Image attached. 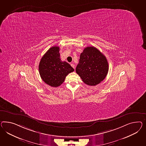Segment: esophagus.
<instances>
[{
    "mask_svg": "<svg viewBox=\"0 0 146 146\" xmlns=\"http://www.w3.org/2000/svg\"><path fill=\"white\" fill-rule=\"evenodd\" d=\"M71 65L72 67H73V68L75 69V65H74V64H72H72H71Z\"/></svg>",
    "mask_w": 146,
    "mask_h": 146,
    "instance_id": "34e87169",
    "label": "esophagus"
}]
</instances>
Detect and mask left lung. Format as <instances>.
<instances>
[{
  "label": "left lung",
  "instance_id": "1",
  "mask_svg": "<svg viewBox=\"0 0 146 146\" xmlns=\"http://www.w3.org/2000/svg\"><path fill=\"white\" fill-rule=\"evenodd\" d=\"M109 66L106 58L98 49L87 47L80 55L76 72L89 86H96L106 78Z\"/></svg>",
  "mask_w": 146,
  "mask_h": 146
}]
</instances>
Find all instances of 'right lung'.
I'll use <instances>...</instances> for the list:
<instances>
[{"label": "right lung", "instance_id": "obj_1", "mask_svg": "<svg viewBox=\"0 0 146 146\" xmlns=\"http://www.w3.org/2000/svg\"><path fill=\"white\" fill-rule=\"evenodd\" d=\"M39 71L41 79L45 83L51 87H57L64 82L66 76L74 70L68 63L61 60L59 47L54 46L41 58Z\"/></svg>", "mask_w": 146, "mask_h": 146}]
</instances>
